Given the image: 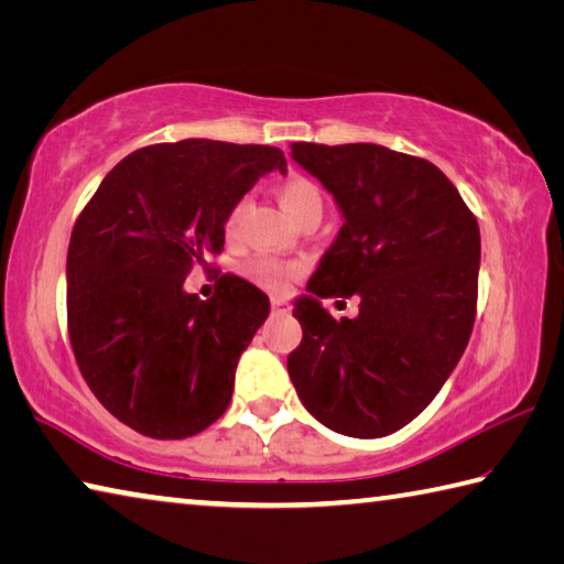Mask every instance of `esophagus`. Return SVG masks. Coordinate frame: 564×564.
Wrapping results in <instances>:
<instances>
[{"mask_svg": "<svg viewBox=\"0 0 564 564\" xmlns=\"http://www.w3.org/2000/svg\"><path fill=\"white\" fill-rule=\"evenodd\" d=\"M271 311L275 313V316H283V313L291 311V305H289V301H285V299H273L271 301Z\"/></svg>", "mask_w": 564, "mask_h": 564, "instance_id": "esophagus-1", "label": "esophagus"}]
</instances>
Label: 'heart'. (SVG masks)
Instances as JSON below:
<instances>
[{"label": "heart", "mask_w": 564, "mask_h": 564, "mask_svg": "<svg viewBox=\"0 0 564 564\" xmlns=\"http://www.w3.org/2000/svg\"><path fill=\"white\" fill-rule=\"evenodd\" d=\"M275 198H279L281 208L293 218L295 224H301L303 218L308 216L323 214V194L316 181H311L308 176L293 174L289 178H283L281 184L275 186ZM243 214H246V198H238V202L228 208V214L224 218V234L228 241H234L238 236ZM299 273H301L299 263L273 259V256H259V259L248 261L246 265L248 279L265 291H283Z\"/></svg>", "instance_id": "obj_1"}]
</instances>
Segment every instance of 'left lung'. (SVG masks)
<instances>
[{"label": "left lung", "mask_w": 564, "mask_h": 564, "mask_svg": "<svg viewBox=\"0 0 564 564\" xmlns=\"http://www.w3.org/2000/svg\"><path fill=\"white\" fill-rule=\"evenodd\" d=\"M291 156L326 186L346 224L293 316L289 376L308 413L340 435L383 437L431 405L470 340L480 228L431 161L378 144L295 141ZM361 301L336 322L321 297Z\"/></svg>", "instance_id": "left-lung-1"}]
</instances>
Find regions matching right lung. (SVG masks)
Returning <instances> with one entry per match:
<instances>
[{"mask_svg": "<svg viewBox=\"0 0 564 564\" xmlns=\"http://www.w3.org/2000/svg\"><path fill=\"white\" fill-rule=\"evenodd\" d=\"M281 149L186 139L133 151L84 206L66 253V326L84 380L133 431L181 441L226 413L269 295L224 273L208 301L186 275L224 251V218Z\"/></svg>", "mask_w": 564, "mask_h": 564, "instance_id": "right-lung-1", "label": "right lung"}]
</instances>
